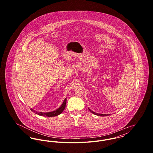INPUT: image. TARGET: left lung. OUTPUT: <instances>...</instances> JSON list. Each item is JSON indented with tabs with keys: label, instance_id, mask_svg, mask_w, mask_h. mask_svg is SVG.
<instances>
[{
	"label": "left lung",
	"instance_id": "obj_1",
	"mask_svg": "<svg viewBox=\"0 0 153 153\" xmlns=\"http://www.w3.org/2000/svg\"><path fill=\"white\" fill-rule=\"evenodd\" d=\"M89 109V108H88ZM89 110L91 111V112H92V113H93V114H94L95 115H97V116H101V117H106V116H108V114H97V113H96L95 112H94V111H91V109H89Z\"/></svg>",
	"mask_w": 153,
	"mask_h": 153
}]
</instances>
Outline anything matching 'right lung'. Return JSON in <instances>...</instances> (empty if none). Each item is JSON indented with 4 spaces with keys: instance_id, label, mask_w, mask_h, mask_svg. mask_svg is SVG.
I'll use <instances>...</instances> for the list:
<instances>
[{
    "instance_id": "right-lung-1",
    "label": "right lung",
    "mask_w": 153,
    "mask_h": 153,
    "mask_svg": "<svg viewBox=\"0 0 153 153\" xmlns=\"http://www.w3.org/2000/svg\"><path fill=\"white\" fill-rule=\"evenodd\" d=\"M66 103V98L65 99V100H64L63 103L62 104V105H61V107L59 108H58V109L49 112H38L35 110H33L32 108H30L31 111H32L33 112H34L35 114H36L40 116H43V117H56L58 115H59L60 114H61L62 112V111L64 110L65 108Z\"/></svg>"
}]
</instances>
